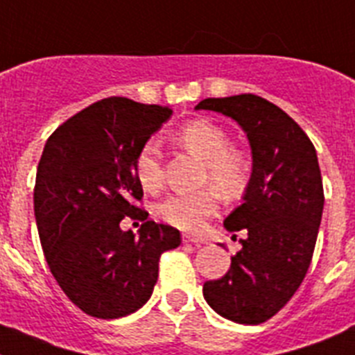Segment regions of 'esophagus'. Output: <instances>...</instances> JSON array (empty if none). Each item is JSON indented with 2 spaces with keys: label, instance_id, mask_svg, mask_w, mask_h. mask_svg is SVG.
Returning a JSON list of instances; mask_svg holds the SVG:
<instances>
[{
  "label": "esophagus",
  "instance_id": "esophagus-1",
  "mask_svg": "<svg viewBox=\"0 0 355 355\" xmlns=\"http://www.w3.org/2000/svg\"><path fill=\"white\" fill-rule=\"evenodd\" d=\"M183 241H184V243H193L196 247H200V245H205V243H206L205 238L192 236V234H183Z\"/></svg>",
  "mask_w": 355,
  "mask_h": 355
}]
</instances>
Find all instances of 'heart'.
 <instances>
[{
    "mask_svg": "<svg viewBox=\"0 0 355 355\" xmlns=\"http://www.w3.org/2000/svg\"><path fill=\"white\" fill-rule=\"evenodd\" d=\"M178 142L205 162V180L211 181L222 196L233 199L243 193L250 178V163L243 153L229 149L231 140L224 128L206 119L188 122L178 133ZM135 174L146 192L162 187V149L155 140L144 144L135 159ZM218 192L202 188L192 193H172L156 206L162 220L183 231H199L218 208Z\"/></svg>",
    "mask_w": 355,
    "mask_h": 355,
    "instance_id": "obj_1",
    "label": "heart"
}]
</instances>
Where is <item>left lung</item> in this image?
Instances as JSON below:
<instances>
[{
  "label": "left lung",
  "instance_id": "8db88e82",
  "mask_svg": "<svg viewBox=\"0 0 355 355\" xmlns=\"http://www.w3.org/2000/svg\"><path fill=\"white\" fill-rule=\"evenodd\" d=\"M196 110L233 119L252 155L243 205L224 220L229 233L245 238L227 274L206 281L202 295L231 322L263 324L286 306L311 265L324 211L315 146L290 115L254 94L208 97Z\"/></svg>",
  "mask_w": 355,
  "mask_h": 355
}]
</instances>
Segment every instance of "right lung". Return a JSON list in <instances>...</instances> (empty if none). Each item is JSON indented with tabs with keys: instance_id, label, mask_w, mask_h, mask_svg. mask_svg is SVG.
I'll return each instance as SVG.
<instances>
[{
	"instance_id": "right-lung-1",
	"label": "right lung",
	"mask_w": 355,
	"mask_h": 355,
	"mask_svg": "<svg viewBox=\"0 0 355 355\" xmlns=\"http://www.w3.org/2000/svg\"><path fill=\"white\" fill-rule=\"evenodd\" d=\"M171 115L168 106L108 97L44 146L33 192L40 243L58 286L87 315L114 320L140 309L158 281L159 256L180 247L178 229L135 206L144 196L135 159ZM126 216L144 220L137 237L120 227Z\"/></svg>"
}]
</instances>
